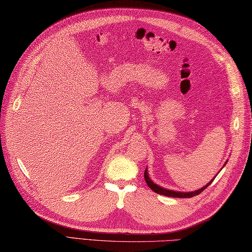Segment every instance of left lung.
Wrapping results in <instances>:
<instances>
[{
    "label": "left lung",
    "instance_id": "left-lung-1",
    "mask_svg": "<svg viewBox=\"0 0 252 252\" xmlns=\"http://www.w3.org/2000/svg\"><path fill=\"white\" fill-rule=\"evenodd\" d=\"M144 179H145L146 183L148 185V187L151 189H153L155 192H157L159 195H163V196H168V197H175V198H190V197H194L196 195H199L202 190H205L207 187L212 183V181L209 183L208 185H206L205 187H202V189H198L196 191H191V192H181V191H174V190H170V189H162V187H160L156 184H154V182L148 178V173H147V170H145V172H144Z\"/></svg>",
    "mask_w": 252,
    "mask_h": 252
}]
</instances>
